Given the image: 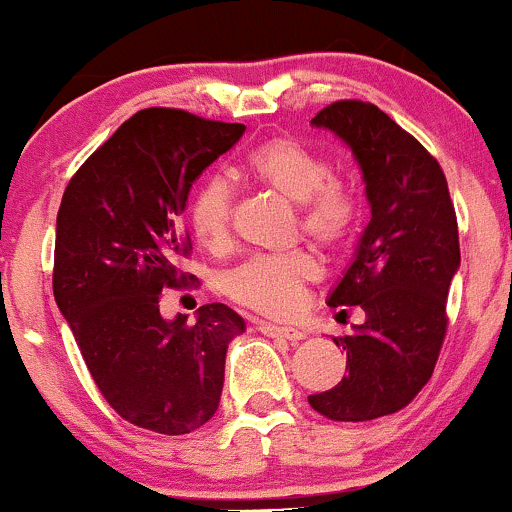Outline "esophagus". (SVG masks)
Here are the masks:
<instances>
[{
    "instance_id": "esophagus-1",
    "label": "esophagus",
    "mask_w": 512,
    "mask_h": 512,
    "mask_svg": "<svg viewBox=\"0 0 512 512\" xmlns=\"http://www.w3.org/2000/svg\"><path fill=\"white\" fill-rule=\"evenodd\" d=\"M260 332L267 334V337H274V339H286V342H291V344H298L305 337L301 330H293V327L267 325V322H260Z\"/></svg>"
}]
</instances>
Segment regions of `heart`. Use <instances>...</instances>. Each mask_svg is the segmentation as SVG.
Wrapping results in <instances>:
<instances>
[{"instance_id": "b5f03b06", "label": "heart", "mask_w": 512, "mask_h": 512, "mask_svg": "<svg viewBox=\"0 0 512 512\" xmlns=\"http://www.w3.org/2000/svg\"><path fill=\"white\" fill-rule=\"evenodd\" d=\"M245 170L255 182L298 204L301 228L322 248H339L356 223V197L332 175L330 163L289 137H274L250 151ZM190 228L211 250L231 240L233 187L221 175L199 182L190 199ZM320 276V262L310 252L252 257L226 276V293L240 305L264 315H291L301 308L305 286Z\"/></svg>"}]
</instances>
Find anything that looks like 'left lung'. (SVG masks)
Returning <instances> with one entry per match:
<instances>
[{
	"label": "left lung",
	"instance_id": "1",
	"mask_svg": "<svg viewBox=\"0 0 512 512\" xmlns=\"http://www.w3.org/2000/svg\"><path fill=\"white\" fill-rule=\"evenodd\" d=\"M313 125L354 154L370 221L327 298L344 315L349 305L366 313L354 332L334 337L349 375L308 402L332 421H370L407 407L436 368L460 267L457 216L440 163L378 105L337 101Z\"/></svg>",
	"mask_w": 512,
	"mask_h": 512
}]
</instances>
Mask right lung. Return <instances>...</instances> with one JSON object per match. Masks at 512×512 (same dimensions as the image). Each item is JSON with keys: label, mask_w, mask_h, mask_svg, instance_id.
<instances>
[{"label": "right lung", "mask_w": 512, "mask_h": 512, "mask_svg": "<svg viewBox=\"0 0 512 512\" xmlns=\"http://www.w3.org/2000/svg\"><path fill=\"white\" fill-rule=\"evenodd\" d=\"M243 132L185 110H139L76 170L57 211V308L105 402L163 436H185L216 414L228 344L245 332L223 303L202 305L195 325L158 308L163 289L195 279L182 272L192 182Z\"/></svg>", "instance_id": "obj_1"}]
</instances>
